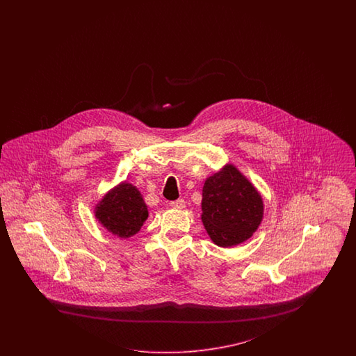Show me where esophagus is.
<instances>
[{"instance_id": "1", "label": "esophagus", "mask_w": 356, "mask_h": 356, "mask_svg": "<svg viewBox=\"0 0 356 356\" xmlns=\"http://www.w3.org/2000/svg\"><path fill=\"white\" fill-rule=\"evenodd\" d=\"M170 206H171L172 209H177V210H181V209H184V207H185V201L180 198V200H176V201H172V202H171V205Z\"/></svg>"}]
</instances>
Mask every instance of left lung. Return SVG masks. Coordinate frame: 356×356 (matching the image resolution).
<instances>
[{"label":"left lung","mask_w":356,"mask_h":356,"mask_svg":"<svg viewBox=\"0 0 356 356\" xmlns=\"http://www.w3.org/2000/svg\"><path fill=\"white\" fill-rule=\"evenodd\" d=\"M264 206L257 188L227 163L205 180L201 220L216 245L231 248L253 236L264 219Z\"/></svg>","instance_id":"8db88e82"}]
</instances>
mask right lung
<instances>
[{
    "label": "right lung",
    "instance_id": "obj_1",
    "mask_svg": "<svg viewBox=\"0 0 356 356\" xmlns=\"http://www.w3.org/2000/svg\"><path fill=\"white\" fill-rule=\"evenodd\" d=\"M97 222L120 238L136 235L149 216L147 205L137 186L121 181L102 197L94 209Z\"/></svg>",
    "mask_w": 356,
    "mask_h": 356
}]
</instances>
